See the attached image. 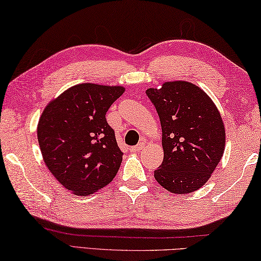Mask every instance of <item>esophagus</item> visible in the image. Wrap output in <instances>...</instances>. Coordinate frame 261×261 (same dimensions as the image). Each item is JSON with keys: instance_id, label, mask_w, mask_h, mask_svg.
I'll return each instance as SVG.
<instances>
[{"instance_id": "1", "label": "esophagus", "mask_w": 261, "mask_h": 261, "mask_svg": "<svg viewBox=\"0 0 261 261\" xmlns=\"http://www.w3.org/2000/svg\"><path fill=\"white\" fill-rule=\"evenodd\" d=\"M143 147H144V143L141 142V143H139V144H138V146H135V147H132L130 151H132V152H139V151L141 150V149H142Z\"/></svg>"}]
</instances>
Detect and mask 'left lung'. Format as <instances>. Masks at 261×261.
<instances>
[{
	"mask_svg": "<svg viewBox=\"0 0 261 261\" xmlns=\"http://www.w3.org/2000/svg\"><path fill=\"white\" fill-rule=\"evenodd\" d=\"M146 93L162 126L164 159L153 172L157 182L177 194L201 189L224 152V123L216 105L186 81L165 82Z\"/></svg>",
	"mask_w": 261,
	"mask_h": 261,
	"instance_id": "left-lung-1",
	"label": "left lung"
}]
</instances>
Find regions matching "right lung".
Masks as SVG:
<instances>
[{"label":"right lung","mask_w":261,"mask_h":261,"mask_svg":"<svg viewBox=\"0 0 261 261\" xmlns=\"http://www.w3.org/2000/svg\"><path fill=\"white\" fill-rule=\"evenodd\" d=\"M123 87L74 85L46 106L37 135L42 159L57 180L76 195L109 185L122 162L114 130L106 121Z\"/></svg>","instance_id":"add662e5"}]
</instances>
